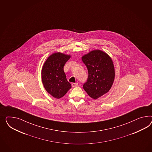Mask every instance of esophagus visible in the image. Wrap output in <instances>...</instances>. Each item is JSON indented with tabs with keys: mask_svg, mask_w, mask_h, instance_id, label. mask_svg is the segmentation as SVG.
Wrapping results in <instances>:
<instances>
[{
	"mask_svg": "<svg viewBox=\"0 0 152 152\" xmlns=\"http://www.w3.org/2000/svg\"><path fill=\"white\" fill-rule=\"evenodd\" d=\"M77 86H78V83H72V87H73Z\"/></svg>",
	"mask_w": 152,
	"mask_h": 152,
	"instance_id": "34e87169",
	"label": "esophagus"
}]
</instances>
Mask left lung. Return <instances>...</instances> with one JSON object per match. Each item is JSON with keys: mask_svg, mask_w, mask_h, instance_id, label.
<instances>
[{"mask_svg": "<svg viewBox=\"0 0 152 152\" xmlns=\"http://www.w3.org/2000/svg\"><path fill=\"white\" fill-rule=\"evenodd\" d=\"M88 76L83 85L85 91L92 99H96L106 94L114 82L115 70L111 57L100 50H94L82 56Z\"/></svg>", "mask_w": 152, "mask_h": 152, "instance_id": "1", "label": "left lung"}]
</instances>
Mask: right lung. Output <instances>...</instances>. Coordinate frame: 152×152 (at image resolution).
<instances>
[{"mask_svg": "<svg viewBox=\"0 0 152 152\" xmlns=\"http://www.w3.org/2000/svg\"><path fill=\"white\" fill-rule=\"evenodd\" d=\"M70 58V55L60 52L52 53L42 67V84L46 91L54 98H61L71 88L64 71V66Z\"/></svg>", "mask_w": 152, "mask_h": 152, "instance_id": "obj_1", "label": "right lung"}]
</instances>
